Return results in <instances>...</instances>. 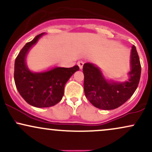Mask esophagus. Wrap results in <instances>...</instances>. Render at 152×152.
Instances as JSON below:
<instances>
[{
    "label": "esophagus",
    "instance_id": "1",
    "mask_svg": "<svg viewBox=\"0 0 152 152\" xmlns=\"http://www.w3.org/2000/svg\"><path fill=\"white\" fill-rule=\"evenodd\" d=\"M83 64H84V63H83V61H78L77 62V64H78V66H79L80 69H82V68H83Z\"/></svg>",
    "mask_w": 152,
    "mask_h": 152
}]
</instances>
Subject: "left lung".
Instances as JSON below:
<instances>
[{
  "label": "left lung",
  "instance_id": "left-lung-1",
  "mask_svg": "<svg viewBox=\"0 0 152 152\" xmlns=\"http://www.w3.org/2000/svg\"><path fill=\"white\" fill-rule=\"evenodd\" d=\"M131 71L124 82L108 81L99 67L91 63L83 64L85 96L95 107L111 110L119 107L133 95L141 76L140 61L135 46L131 50Z\"/></svg>",
  "mask_w": 152,
  "mask_h": 152
}]
</instances>
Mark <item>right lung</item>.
<instances>
[{"label":"right lung","instance_id":"obj_1","mask_svg":"<svg viewBox=\"0 0 152 152\" xmlns=\"http://www.w3.org/2000/svg\"><path fill=\"white\" fill-rule=\"evenodd\" d=\"M38 35L22 48L15 61L14 81L17 90L23 99L37 108L56 105L63 98L66 82L76 71L78 66L71 68L55 67L43 72H32L26 64L27 54L41 36Z\"/></svg>","mask_w":152,"mask_h":152}]
</instances>
